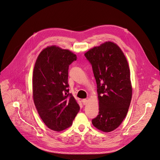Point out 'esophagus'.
Here are the masks:
<instances>
[{"label": "esophagus", "mask_w": 160, "mask_h": 160, "mask_svg": "<svg viewBox=\"0 0 160 160\" xmlns=\"http://www.w3.org/2000/svg\"><path fill=\"white\" fill-rule=\"evenodd\" d=\"M82 103H83V105H87V103H88V100L87 99H83L82 100Z\"/></svg>", "instance_id": "34e87169"}]
</instances>
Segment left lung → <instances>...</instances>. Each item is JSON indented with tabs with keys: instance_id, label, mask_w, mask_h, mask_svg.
Returning <instances> with one entry per match:
<instances>
[{
	"instance_id": "obj_1",
	"label": "left lung",
	"mask_w": 160,
	"mask_h": 160,
	"mask_svg": "<svg viewBox=\"0 0 160 160\" xmlns=\"http://www.w3.org/2000/svg\"><path fill=\"white\" fill-rule=\"evenodd\" d=\"M92 66L97 84L99 115L92 120L97 129L110 132L122 123L132 97L127 60L115 43L106 42L85 53Z\"/></svg>"
}]
</instances>
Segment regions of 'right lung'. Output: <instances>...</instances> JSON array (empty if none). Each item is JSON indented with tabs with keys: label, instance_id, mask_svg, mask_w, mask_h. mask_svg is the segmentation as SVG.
I'll return each mask as SVG.
<instances>
[{
	"label": "right lung",
	"instance_id": "1",
	"mask_svg": "<svg viewBox=\"0 0 160 160\" xmlns=\"http://www.w3.org/2000/svg\"><path fill=\"white\" fill-rule=\"evenodd\" d=\"M77 55L55 45L47 47L35 63L32 90L34 104L46 126L56 132L72 125L80 110L68 88V67Z\"/></svg>",
	"mask_w": 160,
	"mask_h": 160
}]
</instances>
